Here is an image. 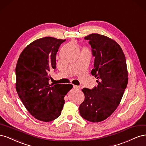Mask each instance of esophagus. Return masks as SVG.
I'll return each mask as SVG.
<instances>
[{
  "instance_id": "1",
  "label": "esophagus",
  "mask_w": 146,
  "mask_h": 146,
  "mask_svg": "<svg viewBox=\"0 0 146 146\" xmlns=\"http://www.w3.org/2000/svg\"><path fill=\"white\" fill-rule=\"evenodd\" d=\"M74 89L78 90V89H80V86H77V85H74Z\"/></svg>"
}]
</instances>
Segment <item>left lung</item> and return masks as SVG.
Returning a JSON list of instances; mask_svg holds the SVG:
<instances>
[{
    "mask_svg": "<svg viewBox=\"0 0 146 146\" xmlns=\"http://www.w3.org/2000/svg\"><path fill=\"white\" fill-rule=\"evenodd\" d=\"M85 39L89 41L95 58L91 74L98 79V85L82 90L85 100L79 111L86 120L99 122L108 118L121 102L128 83L126 60L120 46L111 38L92 33Z\"/></svg>",
    "mask_w": 146,
    "mask_h": 146,
    "instance_id": "left-lung-1",
    "label": "left lung"
}]
</instances>
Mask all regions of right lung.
Here are the masks:
<instances>
[{"mask_svg": "<svg viewBox=\"0 0 146 146\" xmlns=\"http://www.w3.org/2000/svg\"><path fill=\"white\" fill-rule=\"evenodd\" d=\"M66 39L44 37L34 41L21 54L16 67V89L25 107L39 121L58 117L71 84L50 85L48 72L56 69V55Z\"/></svg>", "mask_w": 146, "mask_h": 146, "instance_id": "1", "label": "right lung"}]
</instances>
